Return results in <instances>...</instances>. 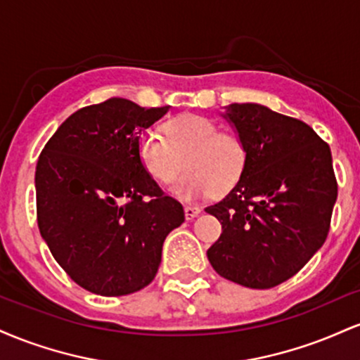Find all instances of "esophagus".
Listing matches in <instances>:
<instances>
[{
    "label": "esophagus",
    "mask_w": 360,
    "mask_h": 360,
    "mask_svg": "<svg viewBox=\"0 0 360 360\" xmlns=\"http://www.w3.org/2000/svg\"><path fill=\"white\" fill-rule=\"evenodd\" d=\"M200 213H201V210L198 208V206H184L186 220H193V218H196Z\"/></svg>",
    "instance_id": "obj_1"
}]
</instances>
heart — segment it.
Here are the masks:
<instances>
[{
  "label": "heart",
  "instance_id": "1",
  "mask_svg": "<svg viewBox=\"0 0 360 360\" xmlns=\"http://www.w3.org/2000/svg\"><path fill=\"white\" fill-rule=\"evenodd\" d=\"M164 134L143 131L137 143L142 167L155 183L167 186L179 174L184 159L186 174L172 189L186 201L229 193L247 166V148L238 137L220 131L217 122L203 115L186 113L164 125Z\"/></svg>",
  "mask_w": 360,
  "mask_h": 360
}]
</instances>
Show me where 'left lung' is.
<instances>
[{
    "mask_svg": "<svg viewBox=\"0 0 360 360\" xmlns=\"http://www.w3.org/2000/svg\"><path fill=\"white\" fill-rule=\"evenodd\" d=\"M221 117L245 146L247 166L232 191L206 208L221 223L206 255L221 278L274 288L328 235L337 201L332 152L304 122L257 103H233Z\"/></svg>",
    "mask_w": 360,
    "mask_h": 360,
    "instance_id": "obj_1",
    "label": "left lung"
}]
</instances>
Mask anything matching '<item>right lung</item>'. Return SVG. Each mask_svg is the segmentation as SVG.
<instances>
[{
    "mask_svg": "<svg viewBox=\"0 0 360 360\" xmlns=\"http://www.w3.org/2000/svg\"><path fill=\"white\" fill-rule=\"evenodd\" d=\"M169 106L123 98L77 110L57 128L35 171L37 221L53 259L74 283L123 296L152 283L169 232L184 221L137 154L142 131Z\"/></svg>",
    "mask_w": 360,
    "mask_h": 360,
    "instance_id": "obj_1",
    "label": "right lung"
}]
</instances>
